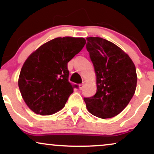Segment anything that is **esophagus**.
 I'll return each mask as SVG.
<instances>
[{"instance_id":"1","label":"esophagus","mask_w":154,"mask_h":154,"mask_svg":"<svg viewBox=\"0 0 154 154\" xmlns=\"http://www.w3.org/2000/svg\"><path fill=\"white\" fill-rule=\"evenodd\" d=\"M83 84H80V85H79V90H82V88H83Z\"/></svg>"}]
</instances>
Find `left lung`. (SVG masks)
Wrapping results in <instances>:
<instances>
[{
  "label": "left lung",
  "instance_id": "1",
  "mask_svg": "<svg viewBox=\"0 0 154 154\" xmlns=\"http://www.w3.org/2000/svg\"><path fill=\"white\" fill-rule=\"evenodd\" d=\"M86 40L97 84L96 93L84 98L86 107L97 117H114L125 109L135 94V66L126 53L109 40L97 37Z\"/></svg>",
  "mask_w": 154,
  "mask_h": 154
}]
</instances>
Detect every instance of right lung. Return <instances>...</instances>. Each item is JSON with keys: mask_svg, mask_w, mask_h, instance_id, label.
<instances>
[{"mask_svg": "<svg viewBox=\"0 0 154 154\" xmlns=\"http://www.w3.org/2000/svg\"><path fill=\"white\" fill-rule=\"evenodd\" d=\"M86 43L83 38H57L33 52L23 64L18 85L27 106L35 114L51 115L64 107L74 88L67 63Z\"/></svg>", "mask_w": 154, "mask_h": 154, "instance_id": "obj_1", "label": "right lung"}]
</instances>
